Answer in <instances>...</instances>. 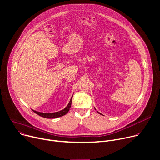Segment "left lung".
Masks as SVG:
<instances>
[{
  "label": "left lung",
  "instance_id": "obj_1",
  "mask_svg": "<svg viewBox=\"0 0 160 160\" xmlns=\"http://www.w3.org/2000/svg\"><path fill=\"white\" fill-rule=\"evenodd\" d=\"M98 113H99V112H98ZM99 113V114H101V115H102V114H101V113Z\"/></svg>",
  "mask_w": 160,
  "mask_h": 160
}]
</instances>
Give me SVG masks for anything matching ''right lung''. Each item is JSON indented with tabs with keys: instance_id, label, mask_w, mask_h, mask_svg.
Segmentation results:
<instances>
[{
	"instance_id": "1",
	"label": "right lung",
	"mask_w": 160,
	"mask_h": 160,
	"mask_svg": "<svg viewBox=\"0 0 160 160\" xmlns=\"http://www.w3.org/2000/svg\"><path fill=\"white\" fill-rule=\"evenodd\" d=\"M72 98L70 99L69 103H68V106L63 110L59 111V112H53V113H42V112H37L35 110H33L36 113H37L38 115H39V116H41L42 118H47V119H54V118H57L61 117V116H63L64 115H66L69 110L70 108H71V102H72Z\"/></svg>"
}]
</instances>
